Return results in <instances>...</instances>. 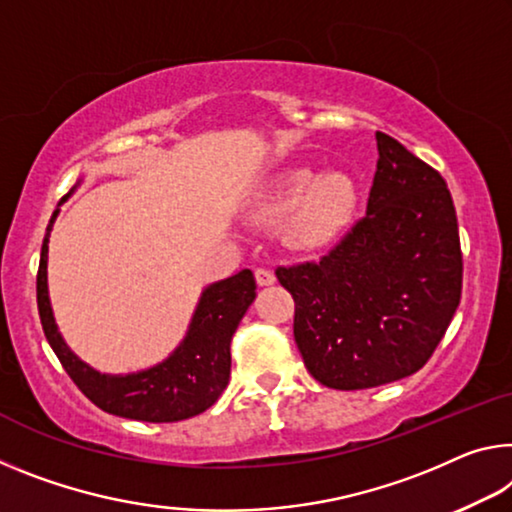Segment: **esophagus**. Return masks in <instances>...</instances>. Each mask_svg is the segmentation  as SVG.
Here are the masks:
<instances>
[{"instance_id":"34e87169","label":"esophagus","mask_w":512,"mask_h":512,"mask_svg":"<svg viewBox=\"0 0 512 512\" xmlns=\"http://www.w3.org/2000/svg\"><path fill=\"white\" fill-rule=\"evenodd\" d=\"M255 280H257L259 287H271L273 282H275V275L269 269H257L255 271Z\"/></svg>"}]
</instances>
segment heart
<instances>
[{
  "label": "heart",
  "mask_w": 512,
  "mask_h": 512,
  "mask_svg": "<svg viewBox=\"0 0 512 512\" xmlns=\"http://www.w3.org/2000/svg\"><path fill=\"white\" fill-rule=\"evenodd\" d=\"M360 205L358 184L342 170L319 173L294 166L273 175L253 200V214L262 221H285V241L296 250L330 246L351 227Z\"/></svg>",
  "instance_id": "obj_1"
}]
</instances>
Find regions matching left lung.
I'll list each match as a JSON object with an SVG mask.
<instances>
[{
    "mask_svg": "<svg viewBox=\"0 0 512 512\" xmlns=\"http://www.w3.org/2000/svg\"><path fill=\"white\" fill-rule=\"evenodd\" d=\"M367 216L335 250L289 269L294 339L307 371L332 389H367L419 371L460 303L458 218L442 175L376 132Z\"/></svg>",
    "mask_w": 512,
    "mask_h": 512,
    "instance_id": "1",
    "label": "left lung"
}]
</instances>
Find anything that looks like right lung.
Instances as JSON below:
<instances>
[{
    "label": "right lung",
    "instance_id": "right-lung-1",
    "mask_svg": "<svg viewBox=\"0 0 512 512\" xmlns=\"http://www.w3.org/2000/svg\"><path fill=\"white\" fill-rule=\"evenodd\" d=\"M81 180L77 182V186ZM75 186V189H77ZM59 202L47 225L40 266L36 280L38 314L45 337L50 342L63 369L75 380V385L91 399L97 408L116 417L166 424L196 417L212 408L230 380V342L234 330L248 307L255 300V278L248 269L232 278L212 282L202 289L196 310L189 321L182 342L173 353L148 369L129 373H102L84 362L66 344L54 321V310L47 287V253H50V234L61 205L72 193Z\"/></svg>",
    "mask_w": 512,
    "mask_h": 512
}]
</instances>
